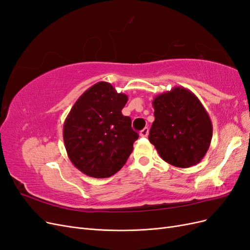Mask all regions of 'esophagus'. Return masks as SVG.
<instances>
[{"instance_id":"obj_1","label":"esophagus","mask_w":250,"mask_h":250,"mask_svg":"<svg viewBox=\"0 0 250 250\" xmlns=\"http://www.w3.org/2000/svg\"><path fill=\"white\" fill-rule=\"evenodd\" d=\"M148 133H149V129H148L147 127H145L143 130H141L140 135H141L142 138H146V137H148Z\"/></svg>"}]
</instances>
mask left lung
Returning <instances> with one entry per match:
<instances>
[{
  "label": "left lung",
  "instance_id": "left-lung-1",
  "mask_svg": "<svg viewBox=\"0 0 250 250\" xmlns=\"http://www.w3.org/2000/svg\"><path fill=\"white\" fill-rule=\"evenodd\" d=\"M155 120L149 132L163 160L178 168L197 165L206 155L213 125L206 108L191 90L175 86L152 101Z\"/></svg>",
  "mask_w": 250,
  "mask_h": 250
}]
</instances>
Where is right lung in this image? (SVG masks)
<instances>
[{"instance_id": "obj_1", "label": "right lung", "mask_w": 250, "mask_h": 250, "mask_svg": "<svg viewBox=\"0 0 250 250\" xmlns=\"http://www.w3.org/2000/svg\"><path fill=\"white\" fill-rule=\"evenodd\" d=\"M128 101L110 83L100 81L75 102L63 124V142L72 164L85 175L106 178L127 162L139 134L122 115Z\"/></svg>"}]
</instances>
